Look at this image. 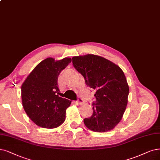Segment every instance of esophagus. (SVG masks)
Masks as SVG:
<instances>
[{
    "mask_svg": "<svg viewBox=\"0 0 160 160\" xmlns=\"http://www.w3.org/2000/svg\"><path fill=\"white\" fill-rule=\"evenodd\" d=\"M76 103L78 104V105H81L83 103V99H82L81 98H78V100L76 102Z\"/></svg>",
    "mask_w": 160,
    "mask_h": 160,
    "instance_id": "obj_1",
    "label": "esophagus"
}]
</instances>
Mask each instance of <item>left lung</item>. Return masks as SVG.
<instances>
[{"instance_id":"left-lung-1","label":"left lung","mask_w":160,"mask_h":160,"mask_svg":"<svg viewBox=\"0 0 160 160\" xmlns=\"http://www.w3.org/2000/svg\"><path fill=\"white\" fill-rule=\"evenodd\" d=\"M72 63L86 85L96 90L93 114L84 119L85 125L94 132L111 131L122 119L128 103L129 88L123 71L113 62L92 54L73 57Z\"/></svg>"}]
</instances>
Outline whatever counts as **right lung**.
<instances>
[{
  "instance_id": "right-lung-1",
  "label": "right lung",
  "mask_w": 160,
  "mask_h": 160,
  "mask_svg": "<svg viewBox=\"0 0 160 160\" xmlns=\"http://www.w3.org/2000/svg\"><path fill=\"white\" fill-rule=\"evenodd\" d=\"M70 58L55 61L47 58L39 62L22 85L23 109L35 125L47 128L60 126L66 119L71 101L59 97L58 76L71 62Z\"/></svg>"
}]
</instances>
